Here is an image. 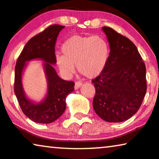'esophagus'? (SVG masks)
Returning <instances> with one entry per match:
<instances>
[{
  "instance_id": "esophagus-1",
  "label": "esophagus",
  "mask_w": 159,
  "mask_h": 159,
  "mask_svg": "<svg viewBox=\"0 0 159 159\" xmlns=\"http://www.w3.org/2000/svg\"><path fill=\"white\" fill-rule=\"evenodd\" d=\"M81 85H82V83L81 82H80V81H76L75 83V86H74V88H75V89H79L80 86H81Z\"/></svg>"
}]
</instances>
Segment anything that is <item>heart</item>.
<instances>
[{
	"instance_id": "1",
	"label": "heart",
	"mask_w": 159,
	"mask_h": 159,
	"mask_svg": "<svg viewBox=\"0 0 159 159\" xmlns=\"http://www.w3.org/2000/svg\"><path fill=\"white\" fill-rule=\"evenodd\" d=\"M62 55H57L56 63L66 75L74 73L75 66L84 76L93 79L104 70L109 57L108 42L100 35H74L61 47Z\"/></svg>"
}]
</instances>
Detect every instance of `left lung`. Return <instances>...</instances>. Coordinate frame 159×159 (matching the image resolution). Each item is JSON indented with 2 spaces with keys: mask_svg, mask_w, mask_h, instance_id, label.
I'll use <instances>...</instances> for the list:
<instances>
[{
  "mask_svg": "<svg viewBox=\"0 0 159 159\" xmlns=\"http://www.w3.org/2000/svg\"><path fill=\"white\" fill-rule=\"evenodd\" d=\"M110 52L102 72L91 80L94 111L102 120H128L141 106L147 90L146 66L135 44L108 26L102 28Z\"/></svg>",
  "mask_w": 159,
  "mask_h": 159,
  "instance_id": "obj_1",
  "label": "left lung"
}]
</instances>
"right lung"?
Segmentation results:
<instances>
[{"mask_svg":"<svg viewBox=\"0 0 159 159\" xmlns=\"http://www.w3.org/2000/svg\"><path fill=\"white\" fill-rule=\"evenodd\" d=\"M65 26L53 24L29 40L18 57L15 67L14 92L22 111L26 117L37 123L48 124L54 122L66 110V99L74 91L75 83L58 76L52 65L56 63L55 44L57 37ZM41 59L44 64L48 91L43 102L34 104L25 97L21 84V75L25 62Z\"/></svg>","mask_w":159,"mask_h":159,"instance_id":"right-lung-1","label":"right lung"}]
</instances>
